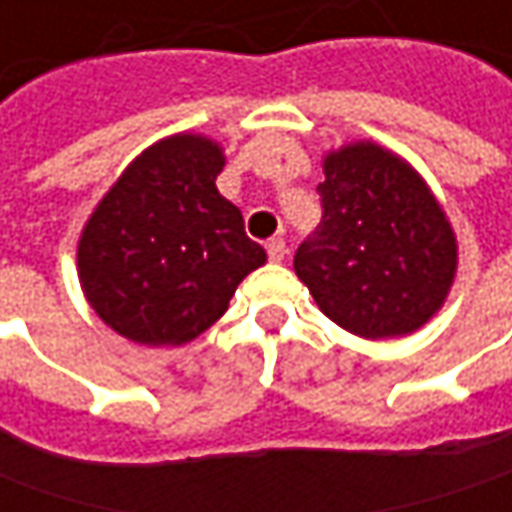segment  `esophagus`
<instances>
[{
    "label": "esophagus",
    "mask_w": 512,
    "mask_h": 512,
    "mask_svg": "<svg viewBox=\"0 0 512 512\" xmlns=\"http://www.w3.org/2000/svg\"><path fill=\"white\" fill-rule=\"evenodd\" d=\"M266 255L272 263H280L283 257H286V243L280 240V237H272L269 243H266Z\"/></svg>",
    "instance_id": "obj_1"
}]
</instances>
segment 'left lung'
Masks as SVG:
<instances>
[{"instance_id":"8db88e82","label":"left lung","mask_w":512,"mask_h":512,"mask_svg":"<svg viewBox=\"0 0 512 512\" xmlns=\"http://www.w3.org/2000/svg\"><path fill=\"white\" fill-rule=\"evenodd\" d=\"M321 226L295 252V272L321 312L358 338L421 329L447 298L458 246L418 171L375 143L323 160Z\"/></svg>"}]
</instances>
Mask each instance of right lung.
<instances>
[{
  "label": "right lung",
  "mask_w": 512,
  "mask_h": 512,
  "mask_svg": "<svg viewBox=\"0 0 512 512\" xmlns=\"http://www.w3.org/2000/svg\"><path fill=\"white\" fill-rule=\"evenodd\" d=\"M223 166V148L209 137H166L125 168L88 217L79 283L94 312L128 341L189 344L266 263L240 209L214 186Z\"/></svg>",
  "instance_id": "right-lung-1"
}]
</instances>
